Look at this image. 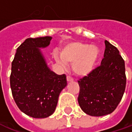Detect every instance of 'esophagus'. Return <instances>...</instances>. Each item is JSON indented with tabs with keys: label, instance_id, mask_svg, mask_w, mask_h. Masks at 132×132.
<instances>
[{
	"label": "esophagus",
	"instance_id": "esophagus-1",
	"mask_svg": "<svg viewBox=\"0 0 132 132\" xmlns=\"http://www.w3.org/2000/svg\"><path fill=\"white\" fill-rule=\"evenodd\" d=\"M66 79H67V81H68V82H71V81H73V77H70V75H68V76H67V77H66Z\"/></svg>",
	"mask_w": 132,
	"mask_h": 132
}]
</instances>
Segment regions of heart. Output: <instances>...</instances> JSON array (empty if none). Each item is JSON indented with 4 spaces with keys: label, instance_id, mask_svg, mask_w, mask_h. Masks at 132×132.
<instances>
[{
    "label": "heart",
    "instance_id": "heart-1",
    "mask_svg": "<svg viewBox=\"0 0 132 132\" xmlns=\"http://www.w3.org/2000/svg\"><path fill=\"white\" fill-rule=\"evenodd\" d=\"M100 51L97 46L73 42L66 46L61 53V59L57 57L58 63L65 66L72 64L73 72L79 75H87L93 70L99 57Z\"/></svg>",
    "mask_w": 132,
    "mask_h": 132
}]
</instances>
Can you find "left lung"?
<instances>
[{"label": "left lung", "instance_id": "left-lung-1", "mask_svg": "<svg viewBox=\"0 0 132 132\" xmlns=\"http://www.w3.org/2000/svg\"><path fill=\"white\" fill-rule=\"evenodd\" d=\"M100 66L78 80V103L84 113L102 116L112 113L122 100L126 86L125 61L117 48L104 42Z\"/></svg>", "mask_w": 132, "mask_h": 132}]
</instances>
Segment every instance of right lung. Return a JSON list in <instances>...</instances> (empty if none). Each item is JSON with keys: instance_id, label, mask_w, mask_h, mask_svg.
Wrapping results in <instances>:
<instances>
[{"instance_id": "add662e5", "label": "right lung", "mask_w": 132, "mask_h": 132, "mask_svg": "<svg viewBox=\"0 0 132 132\" xmlns=\"http://www.w3.org/2000/svg\"><path fill=\"white\" fill-rule=\"evenodd\" d=\"M51 37L28 38L19 48L12 63L10 86L22 112L35 118L54 113L59 95L67 85L66 75L48 68L39 48L49 46Z\"/></svg>"}]
</instances>
